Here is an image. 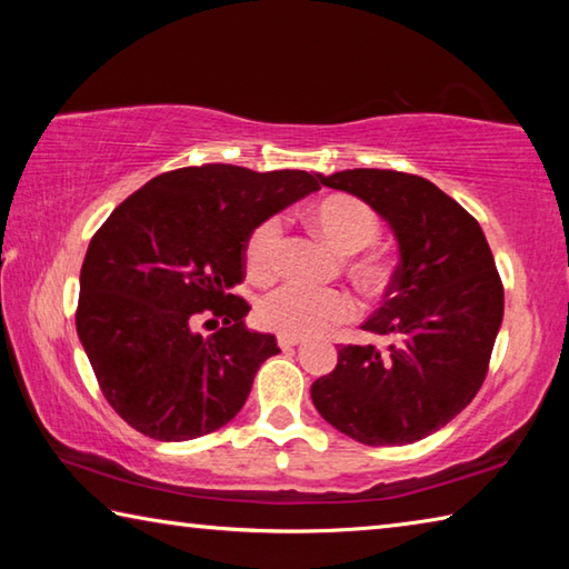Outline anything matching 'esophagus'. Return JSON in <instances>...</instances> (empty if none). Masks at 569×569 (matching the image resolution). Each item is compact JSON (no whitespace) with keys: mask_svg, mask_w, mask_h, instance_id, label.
<instances>
[{"mask_svg":"<svg viewBox=\"0 0 569 569\" xmlns=\"http://www.w3.org/2000/svg\"><path fill=\"white\" fill-rule=\"evenodd\" d=\"M298 343H301V339H293V336H278V346H281L283 351L286 349H296Z\"/></svg>","mask_w":569,"mask_h":569,"instance_id":"1","label":"esophagus"}]
</instances>
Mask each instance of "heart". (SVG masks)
<instances>
[{"mask_svg": "<svg viewBox=\"0 0 569 569\" xmlns=\"http://www.w3.org/2000/svg\"><path fill=\"white\" fill-rule=\"evenodd\" d=\"M316 233L329 243L336 253L356 256L379 240L381 226L373 210L351 196H329L316 203L308 213ZM281 250V223L276 218L263 220L248 238L246 261L256 278H268L278 266ZM351 273L366 288H381L389 278V268L377 256H363L351 263ZM356 313V303L343 291H311L301 286H281L258 303V321L263 329L293 339L323 333L336 323L349 321Z\"/></svg>", "mask_w": 569, "mask_h": 569, "instance_id": "1", "label": "heart"}]
</instances>
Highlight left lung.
<instances>
[{
    "label": "left lung",
    "instance_id": "left-lung-1",
    "mask_svg": "<svg viewBox=\"0 0 569 569\" xmlns=\"http://www.w3.org/2000/svg\"><path fill=\"white\" fill-rule=\"evenodd\" d=\"M387 220L399 266L361 329L389 339L343 346L311 387L321 417L361 445L401 447L435 435L477 397L505 316V288L485 233L427 178L353 168L321 176Z\"/></svg>",
    "mask_w": 569,
    "mask_h": 569
}]
</instances>
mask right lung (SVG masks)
Here are the masks:
<instances>
[{
	"label": "right lung",
	"mask_w": 569,
	"mask_h": 569,
	"mask_svg": "<svg viewBox=\"0 0 569 569\" xmlns=\"http://www.w3.org/2000/svg\"><path fill=\"white\" fill-rule=\"evenodd\" d=\"M319 172L240 166L162 172L112 210L80 271L77 336L110 407L150 439L186 441L236 417L273 333L250 331L243 250ZM210 315L218 332L194 331ZM207 322V323H208Z\"/></svg>",
	"instance_id": "obj_1"
}]
</instances>
